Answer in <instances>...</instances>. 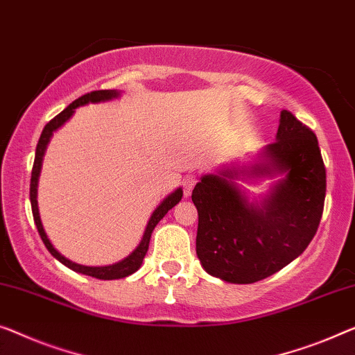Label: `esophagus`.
<instances>
[{"instance_id": "34e87169", "label": "esophagus", "mask_w": 355, "mask_h": 355, "mask_svg": "<svg viewBox=\"0 0 355 355\" xmlns=\"http://www.w3.org/2000/svg\"><path fill=\"white\" fill-rule=\"evenodd\" d=\"M196 183H198V178H196V175H187L183 178V193L187 198L188 196H191Z\"/></svg>"}]
</instances>
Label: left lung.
Segmentation results:
<instances>
[{"label": "left lung", "mask_w": 355, "mask_h": 355, "mask_svg": "<svg viewBox=\"0 0 355 355\" xmlns=\"http://www.w3.org/2000/svg\"><path fill=\"white\" fill-rule=\"evenodd\" d=\"M282 175L263 201L250 203L235 183ZM325 166L317 137L287 110L276 141L250 164L231 162L196 184L191 199L199 225L196 253L210 276L253 284L298 258L319 228L325 200Z\"/></svg>", "instance_id": "obj_1"}]
</instances>
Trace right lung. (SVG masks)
I'll use <instances>...</instances> for the list:
<instances>
[{
	"label": "right lung",
	"instance_id": "right-lung-1",
	"mask_svg": "<svg viewBox=\"0 0 355 355\" xmlns=\"http://www.w3.org/2000/svg\"><path fill=\"white\" fill-rule=\"evenodd\" d=\"M119 95H121V92L116 91V89H111V91H94L91 94H86V95H83V97L76 98L75 102L68 105V107L63 110L62 113L57 114L54 119H51L49 123L44 125V129H42L40 141H38V145H36V155H35V162H33V171H31V182H30V202H31V211H33L35 225H36V228H38V232H40L42 242H44L46 248L51 252V255L54 257L55 260H59L62 264H65L67 268L73 269L75 272L86 274V276L102 279V280H113V279L127 277V276H130V274H134L137 269L141 266V263H144V258L148 252V245H150L153 230H155L156 225L164 218V215H166L172 207H175L180 200H182L183 189L177 188L175 191L168 194L167 198L164 199L159 205H157L155 211L151 214L150 220H148L144 237H141L140 244L137 245L135 250L132 252L129 257H125L124 260H121L114 264H110V266H84V264H78L75 261L68 260V258L63 257L62 253L57 250V248H54L52 242L49 241V237H47V234H46L44 228H42L40 209H38V199L36 198H38V180H40V173H41V167H42V157H44L46 148H47V145H49L51 137L54 135V132L71 118L78 107H84V105H87V103L108 102V100L118 98Z\"/></svg>",
	"mask_w": 355,
	"mask_h": 355
}]
</instances>
